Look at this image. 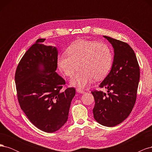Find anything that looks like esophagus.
<instances>
[{"instance_id": "esophagus-1", "label": "esophagus", "mask_w": 152, "mask_h": 152, "mask_svg": "<svg viewBox=\"0 0 152 152\" xmlns=\"http://www.w3.org/2000/svg\"><path fill=\"white\" fill-rule=\"evenodd\" d=\"M76 90H77V92H78V93H81V94H84V93H85V91H84V90H82L81 89H79V88H78V89H77Z\"/></svg>"}]
</instances>
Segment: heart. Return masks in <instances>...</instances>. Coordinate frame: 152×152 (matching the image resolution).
Wrapping results in <instances>:
<instances>
[{"label": "heart", "instance_id": "b5f03b06", "mask_svg": "<svg viewBox=\"0 0 152 152\" xmlns=\"http://www.w3.org/2000/svg\"><path fill=\"white\" fill-rule=\"evenodd\" d=\"M113 61L112 50L107 44L97 41L79 40L68 48L66 53L58 58V66L64 74L72 77V84L84 88L94 79H102L108 74Z\"/></svg>", "mask_w": 152, "mask_h": 152}]
</instances>
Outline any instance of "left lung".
Instances as JSON below:
<instances>
[{"label": "left lung", "mask_w": 152, "mask_h": 152, "mask_svg": "<svg viewBox=\"0 0 152 152\" xmlns=\"http://www.w3.org/2000/svg\"><path fill=\"white\" fill-rule=\"evenodd\" d=\"M114 48L111 71L99 86L107 93L94 90L95 120L107 127L115 126L129 115L135 104L140 69L134 50L121 40L104 36Z\"/></svg>", "instance_id": "1"}]
</instances>
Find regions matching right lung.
<instances>
[{
  "label": "right lung",
  "mask_w": 152,
  "mask_h": 152,
  "mask_svg": "<svg viewBox=\"0 0 152 152\" xmlns=\"http://www.w3.org/2000/svg\"><path fill=\"white\" fill-rule=\"evenodd\" d=\"M45 40L37 39L25 53L15 79L18 102L26 116L39 129L53 132L67 121L75 89L66 87L62 91L65 80L55 72L58 50L42 44Z\"/></svg>",
  "instance_id": "add662e5"
}]
</instances>
